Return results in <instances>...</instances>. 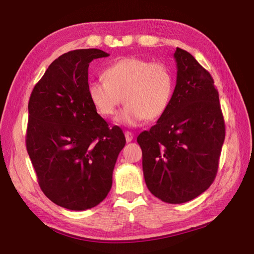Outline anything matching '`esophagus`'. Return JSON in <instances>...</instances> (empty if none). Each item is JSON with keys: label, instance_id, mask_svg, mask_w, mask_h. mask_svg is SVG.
I'll use <instances>...</instances> for the list:
<instances>
[{"label": "esophagus", "instance_id": "obj_1", "mask_svg": "<svg viewBox=\"0 0 254 254\" xmlns=\"http://www.w3.org/2000/svg\"><path fill=\"white\" fill-rule=\"evenodd\" d=\"M124 135H126V140L127 142H131V141L133 140V134L130 132V131H126L124 132Z\"/></svg>", "mask_w": 254, "mask_h": 254}]
</instances>
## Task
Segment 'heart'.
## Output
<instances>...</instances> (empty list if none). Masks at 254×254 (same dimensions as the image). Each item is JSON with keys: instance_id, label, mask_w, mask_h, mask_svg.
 Segmentation results:
<instances>
[{"instance_id": "heart-1", "label": "heart", "mask_w": 254, "mask_h": 254, "mask_svg": "<svg viewBox=\"0 0 254 254\" xmlns=\"http://www.w3.org/2000/svg\"><path fill=\"white\" fill-rule=\"evenodd\" d=\"M103 76L104 80L92 81L87 88L89 100L103 117H113L124 102L117 122L136 126L145 119H159L168 109L175 83L166 64L123 58L107 67Z\"/></svg>"}]
</instances>
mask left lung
<instances>
[{
	"instance_id": "8db88e82",
	"label": "left lung",
	"mask_w": 254,
	"mask_h": 254,
	"mask_svg": "<svg viewBox=\"0 0 254 254\" xmlns=\"http://www.w3.org/2000/svg\"><path fill=\"white\" fill-rule=\"evenodd\" d=\"M174 58L177 79L168 109L136 141L151 194L182 204L203 194L216 177L225 124L209 72L186 50L177 48Z\"/></svg>"
}]
</instances>
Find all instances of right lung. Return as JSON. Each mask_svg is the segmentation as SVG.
<instances>
[{"label": "right lung", "instance_id": "1", "mask_svg": "<svg viewBox=\"0 0 254 254\" xmlns=\"http://www.w3.org/2000/svg\"><path fill=\"white\" fill-rule=\"evenodd\" d=\"M78 49L58 57L29 100L27 150L41 190L53 203L85 210L103 201L126 137L109 124L88 96V67L107 57Z\"/></svg>", "mask_w": 254, "mask_h": 254}]
</instances>
